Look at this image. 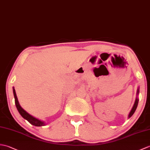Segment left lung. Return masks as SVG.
Returning <instances> with one entry per match:
<instances>
[{
    "instance_id": "1",
    "label": "left lung",
    "mask_w": 150,
    "mask_h": 150,
    "mask_svg": "<svg viewBox=\"0 0 150 150\" xmlns=\"http://www.w3.org/2000/svg\"><path fill=\"white\" fill-rule=\"evenodd\" d=\"M139 94V87H138L137 88V96H136V98H135V102H134V104L133 105V107L132 108V110H130V112L129 113V114H128V117L130 118L132 115L134 114V113L135 112V110H136L137 107V105H138V103H139V98H138V95Z\"/></svg>"
}]
</instances>
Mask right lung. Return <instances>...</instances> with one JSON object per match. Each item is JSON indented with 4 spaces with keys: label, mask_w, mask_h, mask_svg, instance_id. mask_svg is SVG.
<instances>
[{
    "label": "right lung",
    "mask_w": 150,
    "mask_h": 150,
    "mask_svg": "<svg viewBox=\"0 0 150 150\" xmlns=\"http://www.w3.org/2000/svg\"><path fill=\"white\" fill-rule=\"evenodd\" d=\"M13 90L14 97H15V105L16 107V109H17V110H18V112L20 114L21 116H22L24 118V119L29 121V122L31 125H34V126H36V127H42V126H45V125H46V123H45L44 121H41L39 119H38V118L33 116L32 115H30V114L26 112V111L20 106V103L18 102V98H17L16 91H15V89L14 87L13 88Z\"/></svg>",
    "instance_id": "add662e5"
}]
</instances>
